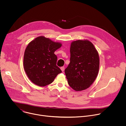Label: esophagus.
Here are the masks:
<instances>
[{"instance_id": "obj_1", "label": "esophagus", "mask_w": 126, "mask_h": 126, "mask_svg": "<svg viewBox=\"0 0 126 126\" xmlns=\"http://www.w3.org/2000/svg\"><path fill=\"white\" fill-rule=\"evenodd\" d=\"M60 68H61V70H62V72H63V71H64V70H65V67H64V66L61 67Z\"/></svg>"}]
</instances>
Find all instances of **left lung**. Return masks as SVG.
Returning a JSON list of instances; mask_svg holds the SVG:
<instances>
[{
  "mask_svg": "<svg viewBox=\"0 0 126 126\" xmlns=\"http://www.w3.org/2000/svg\"><path fill=\"white\" fill-rule=\"evenodd\" d=\"M100 60L93 43L88 40L72 42L70 62L65 70L69 85L76 91L90 86L98 75Z\"/></svg>",
  "mask_w": 126,
  "mask_h": 126,
  "instance_id": "left-lung-1",
  "label": "left lung"
}]
</instances>
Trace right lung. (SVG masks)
Wrapping results in <instances>:
<instances>
[{
	"label": "right lung",
	"instance_id": "obj_1",
	"mask_svg": "<svg viewBox=\"0 0 126 126\" xmlns=\"http://www.w3.org/2000/svg\"><path fill=\"white\" fill-rule=\"evenodd\" d=\"M62 46L60 42L52 41L43 36L32 40L26 47L23 66L30 80L34 84L44 87L52 83L62 72L56 65L55 51Z\"/></svg>",
	"mask_w": 126,
	"mask_h": 126
}]
</instances>
